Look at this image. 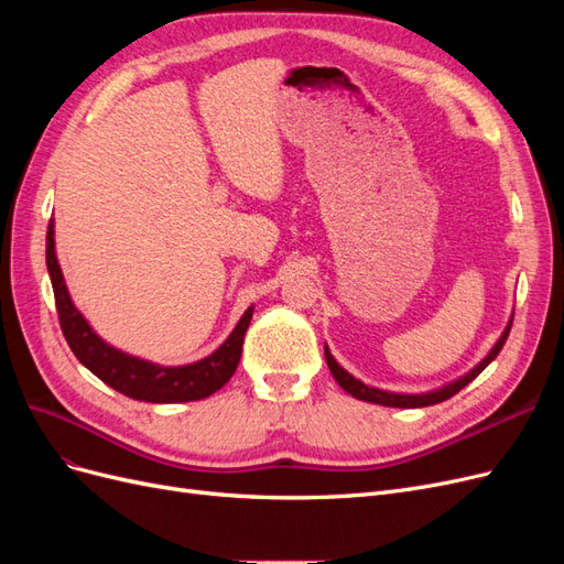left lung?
<instances>
[{
  "instance_id": "left-lung-1",
  "label": "left lung",
  "mask_w": 564,
  "mask_h": 564,
  "mask_svg": "<svg viewBox=\"0 0 564 564\" xmlns=\"http://www.w3.org/2000/svg\"><path fill=\"white\" fill-rule=\"evenodd\" d=\"M510 324H513V319L508 322V327L503 329L501 338L494 344V348L489 350V355L485 357L482 362H477L468 373H464V377H458L456 381H449L442 388H435V390H429V392H390V390H381V388H373V386H367L362 383L360 379H355L352 373H348L344 367H340L336 360L332 350L324 346V357H327V365H329V371L332 377L336 379V383L344 388L348 395L362 400V402H373V404H381V406H400V409H416V406H431V404H437V402H445L449 400L452 395H456V392L460 388H466L473 379L480 377V373L485 371V367L497 357L506 344V338L510 334Z\"/></svg>"
}]
</instances>
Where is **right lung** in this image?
I'll use <instances>...</instances> for the list:
<instances>
[{
    "mask_svg": "<svg viewBox=\"0 0 564 564\" xmlns=\"http://www.w3.org/2000/svg\"><path fill=\"white\" fill-rule=\"evenodd\" d=\"M46 268L51 286H54L56 311L67 346H70L77 360L87 367L94 377H98L117 392H122V395L158 404L204 400L214 395L218 388H224L230 381L237 365H240L242 344L253 315V305H249L240 322H237V327L230 332V336L212 355L202 357V360L191 365L164 367L106 344V340L91 329V324L75 308L56 259L54 218L48 220L46 230Z\"/></svg>",
    "mask_w": 564,
    "mask_h": 564,
    "instance_id": "obj_1",
    "label": "right lung"
}]
</instances>
